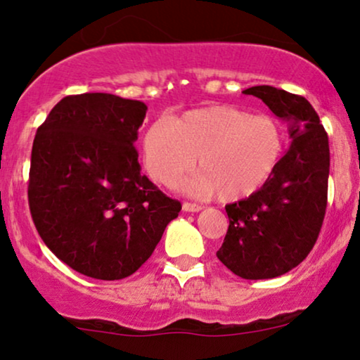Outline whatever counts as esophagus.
I'll list each match as a JSON object with an SVG mask.
<instances>
[{
  "label": "esophagus",
  "mask_w": 360,
  "mask_h": 360,
  "mask_svg": "<svg viewBox=\"0 0 360 360\" xmlns=\"http://www.w3.org/2000/svg\"><path fill=\"white\" fill-rule=\"evenodd\" d=\"M181 208H184V211H191V213H196V211H201V208H203V206L201 205H196V203H190V201H185L184 205H181Z\"/></svg>",
  "instance_id": "esophagus-1"
}]
</instances>
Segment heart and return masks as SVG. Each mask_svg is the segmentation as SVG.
Returning <instances> with one entry per match:
<instances>
[{"instance_id":"1","label":"heart","mask_w":360,"mask_h":360,"mask_svg":"<svg viewBox=\"0 0 360 360\" xmlns=\"http://www.w3.org/2000/svg\"><path fill=\"white\" fill-rule=\"evenodd\" d=\"M147 174L170 186L198 162L185 181L188 193L234 201L262 188L285 150V131L275 117L236 106L188 111L179 120L160 117L142 142Z\"/></svg>"}]
</instances>
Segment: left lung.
<instances>
[{
	"instance_id": "obj_1",
	"label": "left lung",
	"mask_w": 360,
	"mask_h": 360,
	"mask_svg": "<svg viewBox=\"0 0 360 360\" xmlns=\"http://www.w3.org/2000/svg\"><path fill=\"white\" fill-rule=\"evenodd\" d=\"M244 93L288 122L292 144L262 188L226 205L229 228L216 255L239 277L274 278L302 264L316 244L328 205V134L307 98L269 85Z\"/></svg>"
}]
</instances>
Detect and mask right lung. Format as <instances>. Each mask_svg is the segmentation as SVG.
<instances>
[{
    "instance_id": "right-lung-1",
    "label": "right lung",
    "mask_w": 360,
    "mask_h": 360,
    "mask_svg": "<svg viewBox=\"0 0 360 360\" xmlns=\"http://www.w3.org/2000/svg\"><path fill=\"white\" fill-rule=\"evenodd\" d=\"M146 111L110 93L70 95L34 137L32 221L47 248L86 277H129L181 210L141 174L134 142Z\"/></svg>"
}]
</instances>
